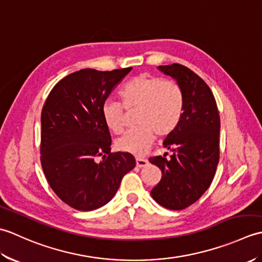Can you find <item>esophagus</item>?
Returning <instances> with one entry per match:
<instances>
[{
	"label": "esophagus",
	"instance_id": "1",
	"mask_svg": "<svg viewBox=\"0 0 262 262\" xmlns=\"http://www.w3.org/2000/svg\"><path fill=\"white\" fill-rule=\"evenodd\" d=\"M147 164V160L144 159V158H136V165L138 168H143V166H145Z\"/></svg>",
	"mask_w": 262,
	"mask_h": 262
}]
</instances>
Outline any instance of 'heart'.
<instances>
[{
	"label": "heart",
	"mask_w": 262,
	"mask_h": 262,
	"mask_svg": "<svg viewBox=\"0 0 262 262\" xmlns=\"http://www.w3.org/2000/svg\"><path fill=\"white\" fill-rule=\"evenodd\" d=\"M119 98L126 109L136 108L135 121L138 126L128 130L116 142L122 152L143 155L155 138L168 135L179 124L185 98L176 82L162 80L148 74H140L126 82L119 91ZM105 126L115 134L124 129V111L120 103L107 100L101 109Z\"/></svg>",
	"instance_id": "obj_1"
}]
</instances>
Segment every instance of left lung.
<instances>
[{"mask_svg":"<svg viewBox=\"0 0 262 262\" xmlns=\"http://www.w3.org/2000/svg\"><path fill=\"white\" fill-rule=\"evenodd\" d=\"M158 69L177 81L185 105L179 124L163 142L171 159H149L162 172L151 196L165 208L181 210L197 202L214 179L220 160V115L209 86L191 70L180 64Z\"/></svg>","mask_w":262,"mask_h":262,"instance_id":"8db88e82","label":"left lung"}]
</instances>
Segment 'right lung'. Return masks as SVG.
I'll return each mask as SVG.
<instances>
[{
  "label": "right lung",
  "instance_id": "1",
  "mask_svg": "<svg viewBox=\"0 0 262 262\" xmlns=\"http://www.w3.org/2000/svg\"><path fill=\"white\" fill-rule=\"evenodd\" d=\"M132 68L84 69L60 80L41 111V166L54 192L77 210L97 209L114 198L122 177L135 168L127 152L111 153L101 109ZM101 156L98 164L95 160Z\"/></svg>",
  "mask_w": 262,
  "mask_h": 262
}]
</instances>
